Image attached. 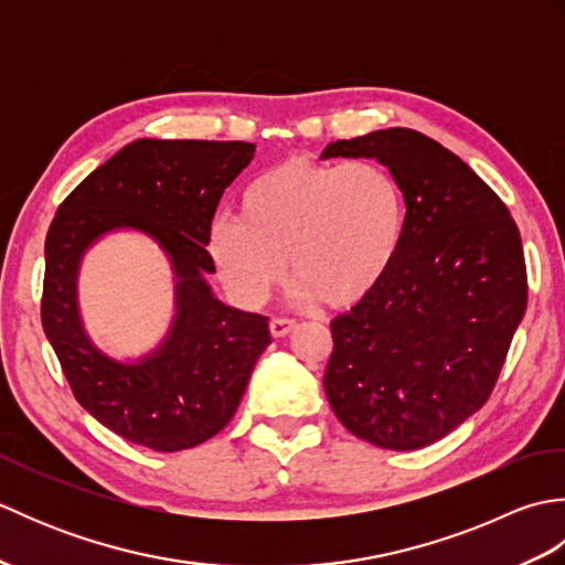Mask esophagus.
<instances>
[{
    "label": "esophagus",
    "mask_w": 565,
    "mask_h": 565,
    "mask_svg": "<svg viewBox=\"0 0 565 565\" xmlns=\"http://www.w3.org/2000/svg\"><path fill=\"white\" fill-rule=\"evenodd\" d=\"M294 328H296V320H291V318H271V322H269V330L274 338H286V334H289Z\"/></svg>",
    "instance_id": "1"
}]
</instances>
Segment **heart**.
Returning a JSON list of instances; mask_svg holds the SVG:
<instances>
[{"label":"heart","instance_id":"b5f03b06","mask_svg":"<svg viewBox=\"0 0 565 565\" xmlns=\"http://www.w3.org/2000/svg\"><path fill=\"white\" fill-rule=\"evenodd\" d=\"M239 215H218L209 252L227 289L259 306L291 271L298 301L352 308L374 294L398 259L405 199L376 162L289 158L249 179Z\"/></svg>","mask_w":565,"mask_h":565}]
</instances>
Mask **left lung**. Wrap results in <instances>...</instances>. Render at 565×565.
I'll return each mask as SVG.
<instances>
[{
  "instance_id": "1",
  "label": "left lung",
  "mask_w": 565,
  "mask_h": 565,
  "mask_svg": "<svg viewBox=\"0 0 565 565\" xmlns=\"http://www.w3.org/2000/svg\"><path fill=\"white\" fill-rule=\"evenodd\" d=\"M320 158H376L405 199L388 276L330 322L328 401L354 437L423 449L495 388L526 308L518 223L461 158L411 128L330 142Z\"/></svg>"
}]
</instances>
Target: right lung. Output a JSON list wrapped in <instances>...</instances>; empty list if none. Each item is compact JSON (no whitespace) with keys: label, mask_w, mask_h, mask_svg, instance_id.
<instances>
[{"label":"right lung","mask_w":565,"mask_h":565,"mask_svg":"<svg viewBox=\"0 0 565 565\" xmlns=\"http://www.w3.org/2000/svg\"><path fill=\"white\" fill-rule=\"evenodd\" d=\"M252 154L255 146L243 140H134L60 203L47 231L45 338L84 411L152 451H182L218 435L271 342L267 316L225 306L203 279L215 271L206 249L215 209ZM118 226L158 238L178 276L171 334L136 365L99 353L76 308L81 255Z\"/></svg>","instance_id":"1"}]
</instances>
